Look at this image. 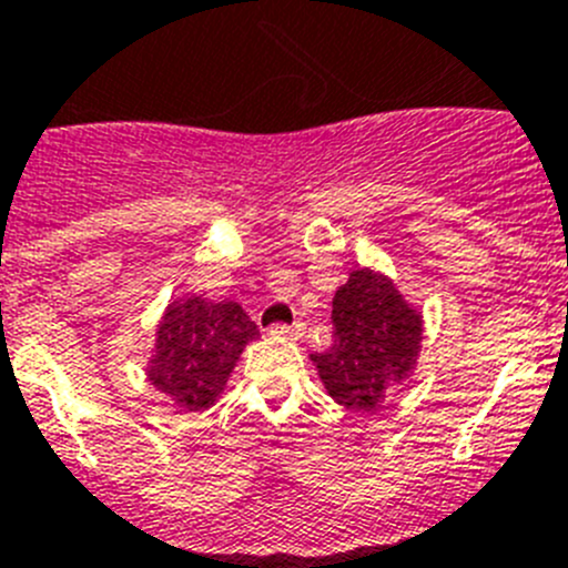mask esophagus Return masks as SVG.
I'll return each mask as SVG.
<instances>
[{"label":"esophagus","instance_id":"esophagus-1","mask_svg":"<svg viewBox=\"0 0 568 568\" xmlns=\"http://www.w3.org/2000/svg\"><path fill=\"white\" fill-rule=\"evenodd\" d=\"M301 321H295V324H273L270 327V335H278V338H301Z\"/></svg>","mask_w":568,"mask_h":568}]
</instances>
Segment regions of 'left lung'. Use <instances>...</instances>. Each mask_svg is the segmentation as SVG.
Wrapping results in <instances>:
<instances>
[{
    "instance_id": "left-lung-1",
    "label": "left lung",
    "mask_w": 568,
    "mask_h": 568,
    "mask_svg": "<svg viewBox=\"0 0 568 568\" xmlns=\"http://www.w3.org/2000/svg\"><path fill=\"white\" fill-rule=\"evenodd\" d=\"M424 324L393 281L355 270L333 298V346L315 353L318 375L338 404L369 413L404 384L420 353Z\"/></svg>"
}]
</instances>
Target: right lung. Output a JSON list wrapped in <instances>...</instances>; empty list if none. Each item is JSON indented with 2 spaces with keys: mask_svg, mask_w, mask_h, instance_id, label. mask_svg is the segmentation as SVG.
<instances>
[{
  "mask_svg": "<svg viewBox=\"0 0 568 568\" xmlns=\"http://www.w3.org/2000/svg\"><path fill=\"white\" fill-rule=\"evenodd\" d=\"M258 335L255 321L235 301H173L155 329V355L148 378L187 413L215 404L241 349Z\"/></svg>",
  "mask_w": 568,
  "mask_h": 568,
  "instance_id": "obj_1",
  "label": "right lung"
}]
</instances>
